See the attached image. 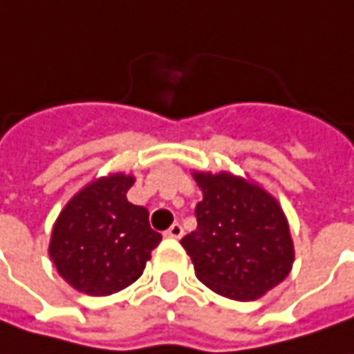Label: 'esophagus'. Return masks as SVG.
Returning a JSON list of instances; mask_svg holds the SVG:
<instances>
[{
    "label": "esophagus",
    "mask_w": 354,
    "mask_h": 354,
    "mask_svg": "<svg viewBox=\"0 0 354 354\" xmlns=\"http://www.w3.org/2000/svg\"><path fill=\"white\" fill-rule=\"evenodd\" d=\"M165 236L169 238H181L183 236V226L179 225V223H173V225L167 228V232H165Z\"/></svg>",
    "instance_id": "34e87169"
}]
</instances>
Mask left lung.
Segmentation results:
<instances>
[{"instance_id": "8db88e82", "label": "left lung", "mask_w": 354, "mask_h": 354, "mask_svg": "<svg viewBox=\"0 0 354 354\" xmlns=\"http://www.w3.org/2000/svg\"><path fill=\"white\" fill-rule=\"evenodd\" d=\"M197 230L181 238L197 278L212 292L252 301L290 274L293 242L278 201L230 173H195Z\"/></svg>"}]
</instances>
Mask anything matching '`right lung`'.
Returning <instances> with one entry per match:
<instances>
[{
  "mask_svg": "<svg viewBox=\"0 0 354 354\" xmlns=\"http://www.w3.org/2000/svg\"><path fill=\"white\" fill-rule=\"evenodd\" d=\"M131 185L124 173L102 177L71 198L55 223L50 260L78 292L110 295L128 288L161 242L147 209L126 198Z\"/></svg>",
  "mask_w": 354,
  "mask_h": 354,
  "instance_id": "obj_1",
  "label": "right lung"
}]
</instances>
